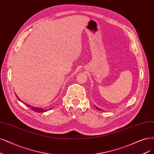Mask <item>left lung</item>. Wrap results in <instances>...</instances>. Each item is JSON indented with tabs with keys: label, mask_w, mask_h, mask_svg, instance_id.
<instances>
[{
	"label": "left lung",
	"mask_w": 154,
	"mask_h": 154,
	"mask_svg": "<svg viewBox=\"0 0 154 154\" xmlns=\"http://www.w3.org/2000/svg\"><path fill=\"white\" fill-rule=\"evenodd\" d=\"M96 107V109H97V110H101V111H103V110H101V109H100V108H98V107H96V106H95Z\"/></svg>",
	"instance_id": "1"
}]
</instances>
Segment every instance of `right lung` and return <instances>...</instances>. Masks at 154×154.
Instances as JSON below:
<instances>
[{"instance_id": "add662e5", "label": "right lung", "mask_w": 154, "mask_h": 154, "mask_svg": "<svg viewBox=\"0 0 154 154\" xmlns=\"http://www.w3.org/2000/svg\"><path fill=\"white\" fill-rule=\"evenodd\" d=\"M16 94V98H18V100H19V101H21L23 103H24L26 106H27L28 108H30V109H32V110H33L34 112H46L47 111V110H44V109H43L42 108H40V107H36V106H31L30 105H28L26 103H24L23 101H21L19 98H18V96L16 95V94Z\"/></svg>"}]
</instances>
